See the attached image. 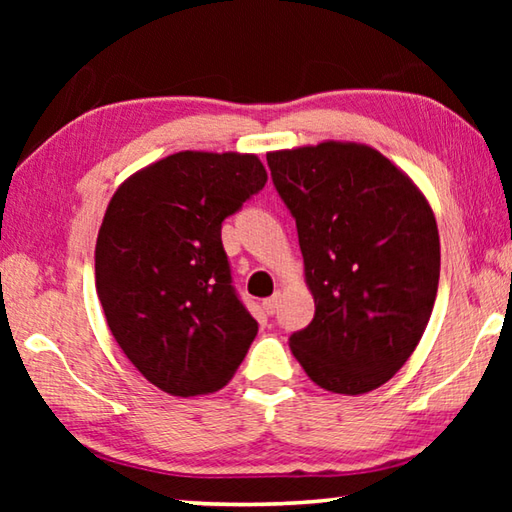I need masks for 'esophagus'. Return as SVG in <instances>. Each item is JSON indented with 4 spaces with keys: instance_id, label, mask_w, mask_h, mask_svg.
<instances>
[{
    "instance_id": "obj_1",
    "label": "esophagus",
    "mask_w": 512,
    "mask_h": 512,
    "mask_svg": "<svg viewBox=\"0 0 512 512\" xmlns=\"http://www.w3.org/2000/svg\"><path fill=\"white\" fill-rule=\"evenodd\" d=\"M277 300H280V296H277V293H275V296H271V298H266V300L262 302V307H264V311H266V314H268V316H273V314H275V311H277Z\"/></svg>"
}]
</instances>
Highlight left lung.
<instances>
[{
	"instance_id": "obj_1",
	"label": "left lung",
	"mask_w": 512,
	"mask_h": 512,
	"mask_svg": "<svg viewBox=\"0 0 512 512\" xmlns=\"http://www.w3.org/2000/svg\"><path fill=\"white\" fill-rule=\"evenodd\" d=\"M296 219L314 320L289 345L311 381L343 395L386 384L420 343L440 277L427 198L363 144L323 142L266 155Z\"/></svg>"
}]
</instances>
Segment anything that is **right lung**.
<instances>
[{
	"mask_svg": "<svg viewBox=\"0 0 512 512\" xmlns=\"http://www.w3.org/2000/svg\"><path fill=\"white\" fill-rule=\"evenodd\" d=\"M266 180L257 155L183 151L112 196L94 250L97 293L119 348L164 393L219 391L255 341L221 223Z\"/></svg>",
	"mask_w": 512,
	"mask_h": 512,
	"instance_id": "add662e5",
	"label": "right lung"
}]
</instances>
